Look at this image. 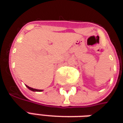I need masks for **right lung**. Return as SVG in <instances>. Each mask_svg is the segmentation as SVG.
Here are the masks:
<instances>
[{
    "label": "right lung",
    "instance_id": "add662e5",
    "mask_svg": "<svg viewBox=\"0 0 123 123\" xmlns=\"http://www.w3.org/2000/svg\"><path fill=\"white\" fill-rule=\"evenodd\" d=\"M27 86V88H28V89H30V90L33 91V92H41V91H42V90H37V89H33V88L29 87L28 86Z\"/></svg>",
    "mask_w": 123,
    "mask_h": 123
}]
</instances>
